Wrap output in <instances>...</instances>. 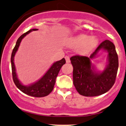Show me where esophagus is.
Wrapping results in <instances>:
<instances>
[{"label": "esophagus", "mask_w": 126, "mask_h": 126, "mask_svg": "<svg viewBox=\"0 0 126 126\" xmlns=\"http://www.w3.org/2000/svg\"><path fill=\"white\" fill-rule=\"evenodd\" d=\"M65 59H66V63H70V57H69V56H66V57H65Z\"/></svg>", "instance_id": "esophagus-1"}]
</instances>
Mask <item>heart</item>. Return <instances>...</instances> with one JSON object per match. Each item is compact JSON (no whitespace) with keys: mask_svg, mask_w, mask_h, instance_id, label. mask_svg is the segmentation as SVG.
Returning <instances> with one entry per match:
<instances>
[{"mask_svg":"<svg viewBox=\"0 0 126 126\" xmlns=\"http://www.w3.org/2000/svg\"><path fill=\"white\" fill-rule=\"evenodd\" d=\"M97 39L95 37H89L85 34H80L67 38L66 44L68 47H78V53L81 55H86L91 52L96 46Z\"/></svg>","mask_w":126,"mask_h":126,"instance_id":"1","label":"heart"}]
</instances>
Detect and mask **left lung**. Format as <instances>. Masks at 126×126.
<instances>
[{
	"label": "left lung",
	"mask_w": 126,
	"mask_h": 126,
	"mask_svg": "<svg viewBox=\"0 0 126 126\" xmlns=\"http://www.w3.org/2000/svg\"><path fill=\"white\" fill-rule=\"evenodd\" d=\"M101 49L109 53L108 64L102 72L96 71L90 61ZM70 59L73 67V85L79 94L98 96L108 92L114 85L118 71V58L112 42L105 40L101 43L89 57L76 55Z\"/></svg>",
	"instance_id": "left-lung-1"
}]
</instances>
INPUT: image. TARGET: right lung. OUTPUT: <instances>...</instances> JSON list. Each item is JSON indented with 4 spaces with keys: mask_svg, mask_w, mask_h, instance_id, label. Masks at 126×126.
Returning <instances> with one entry per match:
<instances>
[{
    "mask_svg": "<svg viewBox=\"0 0 126 126\" xmlns=\"http://www.w3.org/2000/svg\"><path fill=\"white\" fill-rule=\"evenodd\" d=\"M37 30H38V29H32V30H29L27 32L24 33L21 36H20L19 38L18 39L15 47L13 49L12 55H11V66H12L13 80L16 87L20 91L25 94L34 96V97H43L50 94L53 91L55 83H56V78L62 66L66 63V60L64 58H63L62 60L53 63L48 71L45 73L44 76L35 83L29 86H25L22 84L21 82L19 80L17 77L16 73L15 66L14 64V57L19 47L20 43L24 37H25L31 31H37Z\"/></svg>",
    "mask_w": 126,
    "mask_h": 126,
    "instance_id": "1",
    "label": "right lung"
}]
</instances>
